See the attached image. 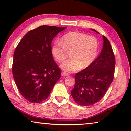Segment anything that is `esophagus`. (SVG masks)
Here are the masks:
<instances>
[{
	"instance_id": "obj_1",
	"label": "esophagus",
	"mask_w": 131,
	"mask_h": 131,
	"mask_svg": "<svg viewBox=\"0 0 131 131\" xmlns=\"http://www.w3.org/2000/svg\"><path fill=\"white\" fill-rule=\"evenodd\" d=\"M69 74L67 72H62V76H69Z\"/></svg>"
}]
</instances>
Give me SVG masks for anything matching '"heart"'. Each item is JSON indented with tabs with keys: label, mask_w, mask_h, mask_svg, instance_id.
<instances>
[{
	"label": "heart",
	"mask_w": 131,
	"mask_h": 131,
	"mask_svg": "<svg viewBox=\"0 0 131 131\" xmlns=\"http://www.w3.org/2000/svg\"><path fill=\"white\" fill-rule=\"evenodd\" d=\"M99 44L96 37L88 36L84 33L71 32L64 35L61 41L57 40L51 47V53L58 62L66 58L68 52L70 51L72 58L61 65L66 72H75L86 68L94 62L99 52Z\"/></svg>",
	"instance_id": "obj_1"
}]
</instances>
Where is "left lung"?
Here are the masks:
<instances>
[{"label": "left lung", "instance_id": "8db88e82", "mask_svg": "<svg viewBox=\"0 0 131 131\" xmlns=\"http://www.w3.org/2000/svg\"><path fill=\"white\" fill-rule=\"evenodd\" d=\"M97 34L96 30L91 29ZM103 47L91 65L75 75L74 87L71 91L78 105L91 106L101 100L107 92L114 78L116 60L108 39L103 36Z\"/></svg>", "mask_w": 131, "mask_h": 131}]
</instances>
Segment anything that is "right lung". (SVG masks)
Listing matches in <instances>:
<instances>
[{"label":"right lung","instance_id":"add662e5","mask_svg":"<svg viewBox=\"0 0 131 131\" xmlns=\"http://www.w3.org/2000/svg\"><path fill=\"white\" fill-rule=\"evenodd\" d=\"M66 27L43 25L28 32L18 44L13 57L12 72L24 98L39 103L47 99L61 70L53 59L51 43Z\"/></svg>","mask_w":131,"mask_h":131}]
</instances>
